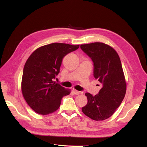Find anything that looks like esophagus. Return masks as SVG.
Here are the masks:
<instances>
[{"label":"esophagus","instance_id":"1","mask_svg":"<svg viewBox=\"0 0 147 147\" xmlns=\"http://www.w3.org/2000/svg\"><path fill=\"white\" fill-rule=\"evenodd\" d=\"M73 93H74V95H80V94H82V92L78 91V90H73Z\"/></svg>","mask_w":147,"mask_h":147}]
</instances>
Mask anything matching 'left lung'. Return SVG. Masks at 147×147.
<instances>
[{"instance_id": "left-lung-1", "label": "left lung", "mask_w": 147, "mask_h": 147, "mask_svg": "<svg viewBox=\"0 0 147 147\" xmlns=\"http://www.w3.org/2000/svg\"><path fill=\"white\" fill-rule=\"evenodd\" d=\"M80 47L92 59L93 76L102 86L95 96L85 93L88 103L82 110L93 120L104 121L114 113L126 94V83L120 58L113 48L104 43L81 45Z\"/></svg>"}]
</instances>
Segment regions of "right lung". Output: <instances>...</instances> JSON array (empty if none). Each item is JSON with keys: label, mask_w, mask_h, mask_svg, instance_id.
Returning a JSON list of instances; mask_svg holds the SVG:
<instances>
[{"label": "right lung", "mask_w": 147, "mask_h": 147, "mask_svg": "<svg viewBox=\"0 0 147 147\" xmlns=\"http://www.w3.org/2000/svg\"><path fill=\"white\" fill-rule=\"evenodd\" d=\"M78 45L53 43L36 49L23 69L21 91L27 104L36 113L47 115L57 111L63 96L70 90L53 82L60 71L65 55L76 51Z\"/></svg>", "instance_id": "obj_1"}]
</instances>
